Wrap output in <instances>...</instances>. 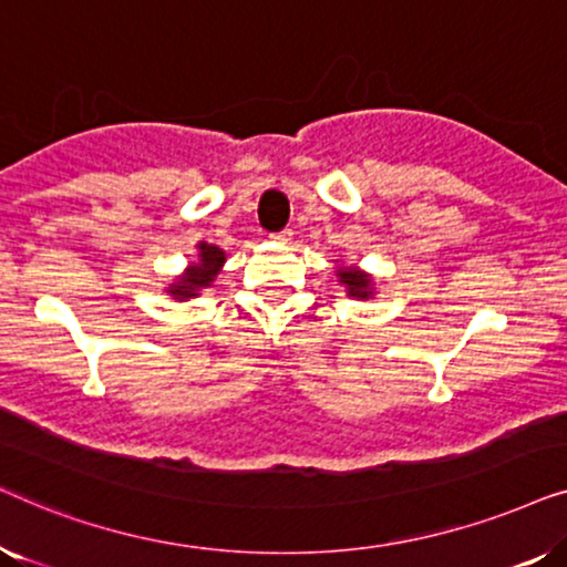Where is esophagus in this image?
Here are the masks:
<instances>
[{"label": "esophagus", "instance_id": "1", "mask_svg": "<svg viewBox=\"0 0 567 567\" xmlns=\"http://www.w3.org/2000/svg\"><path fill=\"white\" fill-rule=\"evenodd\" d=\"M270 239H276V243H281V245H289L291 239H293V231H291V229L276 231V235H270Z\"/></svg>", "mask_w": 567, "mask_h": 567}]
</instances>
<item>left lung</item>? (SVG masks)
<instances>
[{"label": "left lung", "instance_id": "8db88e82", "mask_svg": "<svg viewBox=\"0 0 567 567\" xmlns=\"http://www.w3.org/2000/svg\"><path fill=\"white\" fill-rule=\"evenodd\" d=\"M336 276H338V284L343 286L346 293L351 299L367 301V299L377 297V278L367 274L363 268H359V266H338Z\"/></svg>", "mask_w": 567, "mask_h": 567}]
</instances>
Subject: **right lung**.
I'll return each mask as SVG.
<instances>
[{"mask_svg": "<svg viewBox=\"0 0 567 567\" xmlns=\"http://www.w3.org/2000/svg\"><path fill=\"white\" fill-rule=\"evenodd\" d=\"M227 262V252L219 245L198 243L196 245V260H190L181 276H175L173 281L165 286L167 297L175 301H188L200 297V291L212 289V284L219 276V270Z\"/></svg>", "mask_w": 567, "mask_h": 567, "instance_id": "obj_1", "label": "right lung"}]
</instances>
